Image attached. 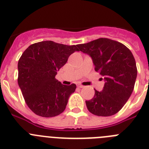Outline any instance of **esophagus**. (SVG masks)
Wrapping results in <instances>:
<instances>
[{
    "label": "esophagus",
    "mask_w": 149,
    "mask_h": 149,
    "mask_svg": "<svg viewBox=\"0 0 149 149\" xmlns=\"http://www.w3.org/2000/svg\"><path fill=\"white\" fill-rule=\"evenodd\" d=\"M77 86L78 88H84V87H85V86H83V85H81V84H77Z\"/></svg>",
    "instance_id": "1"
}]
</instances>
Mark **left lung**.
<instances>
[{"mask_svg": "<svg viewBox=\"0 0 149 149\" xmlns=\"http://www.w3.org/2000/svg\"><path fill=\"white\" fill-rule=\"evenodd\" d=\"M79 51L91 56L95 70L103 76L101 92L86 101L90 113L98 116H110L123 107L134 88L137 75L136 61L131 51L122 43L100 38L77 45Z\"/></svg>", "mask_w": 149, "mask_h": 149, "instance_id": "8db88e82", "label": "left lung"}]
</instances>
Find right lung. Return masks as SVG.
I'll return each instance as SVG.
<instances>
[{
    "label": "right lung",
    "mask_w": 149,
    "mask_h": 149,
    "mask_svg": "<svg viewBox=\"0 0 149 149\" xmlns=\"http://www.w3.org/2000/svg\"><path fill=\"white\" fill-rule=\"evenodd\" d=\"M77 45H65L53 41L31 45L18 63V84L24 101L34 113L42 117L60 115L65 109L76 85H63L55 78Z\"/></svg>",
    "instance_id": "obj_1"
}]
</instances>
